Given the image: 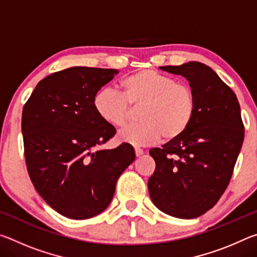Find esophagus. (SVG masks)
<instances>
[{
    "instance_id": "34e87169",
    "label": "esophagus",
    "mask_w": 257,
    "mask_h": 257,
    "mask_svg": "<svg viewBox=\"0 0 257 257\" xmlns=\"http://www.w3.org/2000/svg\"><path fill=\"white\" fill-rule=\"evenodd\" d=\"M135 154H136L137 158H139V156H142L143 154H144V151L141 149H135Z\"/></svg>"
}]
</instances>
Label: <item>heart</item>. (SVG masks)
I'll return each mask as SVG.
<instances>
[{"instance_id": "heart-1", "label": "heart", "mask_w": 257, "mask_h": 257, "mask_svg": "<svg viewBox=\"0 0 257 257\" xmlns=\"http://www.w3.org/2000/svg\"><path fill=\"white\" fill-rule=\"evenodd\" d=\"M122 94L105 87L95 94V111L104 122L115 128L128 123L132 107L141 106V123L121 130L118 139L142 147L158 143L161 138L173 141L180 137L193 122L196 113V96L191 87L153 69H144L125 77L120 82Z\"/></svg>"}]
</instances>
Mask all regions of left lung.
<instances>
[{"mask_svg":"<svg viewBox=\"0 0 257 257\" xmlns=\"http://www.w3.org/2000/svg\"><path fill=\"white\" fill-rule=\"evenodd\" d=\"M160 69L189 81L196 113L180 137L150 151L156 167L149 193L165 214L194 219L215 205L231 179L245 135L240 106L231 88L204 63Z\"/></svg>","mask_w":257,"mask_h":257,"instance_id":"8db88e82","label":"left lung"}]
</instances>
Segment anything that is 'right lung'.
Masks as SVG:
<instances>
[{
	"mask_svg": "<svg viewBox=\"0 0 257 257\" xmlns=\"http://www.w3.org/2000/svg\"><path fill=\"white\" fill-rule=\"evenodd\" d=\"M116 69L72 67L38 82L21 119L27 170L35 189L63 216L85 220L111 203L118 178L134 162L132 145L99 150L115 129L93 99Z\"/></svg>",
	"mask_w": 257,
	"mask_h": 257,
	"instance_id": "add662e5",
	"label": "right lung"
}]
</instances>
